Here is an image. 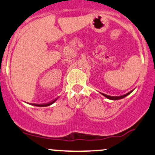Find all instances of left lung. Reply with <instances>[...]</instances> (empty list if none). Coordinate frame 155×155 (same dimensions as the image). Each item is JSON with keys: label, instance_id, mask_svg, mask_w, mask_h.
<instances>
[{"label": "left lung", "instance_id": "obj_1", "mask_svg": "<svg viewBox=\"0 0 155 155\" xmlns=\"http://www.w3.org/2000/svg\"><path fill=\"white\" fill-rule=\"evenodd\" d=\"M130 92H132V91L128 92V93L125 94V95H121V96H109V95H106V94H104V93H102V95H104L105 97H107V98H108V99H111V100H120V99L123 98V97H126L127 95H128L129 94H130Z\"/></svg>", "mask_w": 155, "mask_h": 155}]
</instances>
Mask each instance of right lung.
Instances as JSON below:
<instances>
[{"label": "right lung", "instance_id": "right-lung-1", "mask_svg": "<svg viewBox=\"0 0 155 155\" xmlns=\"http://www.w3.org/2000/svg\"><path fill=\"white\" fill-rule=\"evenodd\" d=\"M55 101H56V100H54V101H52V102L49 103V104H33V105H34V106H40V107H42V106H43V107H44V106H50V105H51V104H52L53 103H54Z\"/></svg>", "mask_w": 155, "mask_h": 155}]
</instances>
